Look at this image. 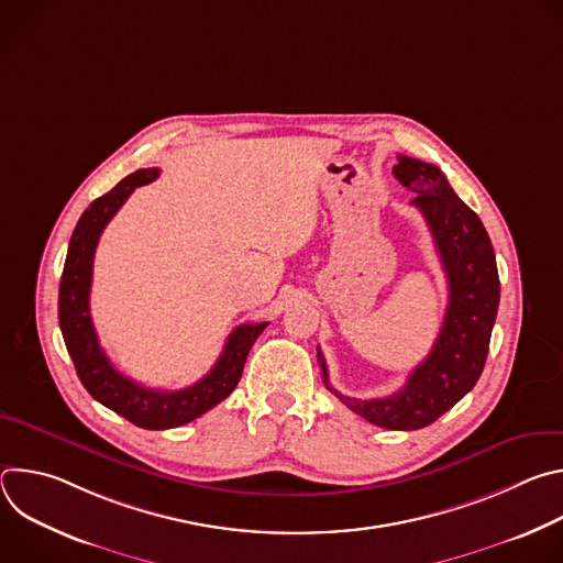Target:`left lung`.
I'll use <instances>...</instances> for the list:
<instances>
[{
  "label": "left lung",
  "mask_w": 563,
  "mask_h": 563,
  "mask_svg": "<svg viewBox=\"0 0 563 563\" xmlns=\"http://www.w3.org/2000/svg\"><path fill=\"white\" fill-rule=\"evenodd\" d=\"M396 180L423 213L448 276V309L441 334L408 383L385 398H352L336 391L318 350L323 380L343 404L387 430H419L434 423L476 385L484 372L499 309V272L490 235L478 216L454 194L443 172L417 157L398 155Z\"/></svg>",
  "instance_id": "left-lung-1"
}]
</instances>
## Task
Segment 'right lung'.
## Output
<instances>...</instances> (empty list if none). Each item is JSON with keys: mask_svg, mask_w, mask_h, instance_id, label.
Returning <instances> with one entry per match:
<instances>
[{"mask_svg": "<svg viewBox=\"0 0 563 563\" xmlns=\"http://www.w3.org/2000/svg\"><path fill=\"white\" fill-rule=\"evenodd\" d=\"M157 176L159 169L155 167L137 169L120 185H115L109 194L93 200L82 218L77 220L59 280L57 311L66 350L87 391L96 400H100L102 406L137 428L169 430L202 417L235 389L240 376H243V367L252 345L269 323L235 328L229 334L224 350L211 372L198 383L176 391L148 389L113 367V363L100 347L89 309L93 256L104 227L126 202L133 189L153 183Z\"/></svg>", "mask_w": 563, "mask_h": 563, "instance_id": "1", "label": "right lung"}]
</instances>
